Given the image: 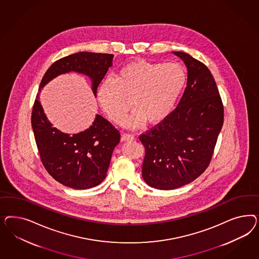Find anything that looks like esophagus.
I'll use <instances>...</instances> for the list:
<instances>
[{"instance_id": "esophagus-1", "label": "esophagus", "mask_w": 259, "mask_h": 259, "mask_svg": "<svg viewBox=\"0 0 259 259\" xmlns=\"http://www.w3.org/2000/svg\"><path fill=\"white\" fill-rule=\"evenodd\" d=\"M121 140L124 141H132L135 140V136L132 134H123L121 137Z\"/></svg>"}]
</instances>
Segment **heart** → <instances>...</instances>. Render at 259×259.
Instances as JSON below:
<instances>
[{
	"label": "heart",
	"instance_id": "1",
	"mask_svg": "<svg viewBox=\"0 0 259 259\" xmlns=\"http://www.w3.org/2000/svg\"><path fill=\"white\" fill-rule=\"evenodd\" d=\"M186 81V71L179 63L134 61L120 67L113 79L102 82L98 100L117 124H123L132 106L136 112L129 124L141 125L144 120L157 124L172 114Z\"/></svg>",
	"mask_w": 259,
	"mask_h": 259
}]
</instances>
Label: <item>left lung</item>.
Instances as JSON below:
<instances>
[{"label": "left lung", "mask_w": 259, "mask_h": 259, "mask_svg": "<svg viewBox=\"0 0 259 259\" xmlns=\"http://www.w3.org/2000/svg\"><path fill=\"white\" fill-rule=\"evenodd\" d=\"M174 54L187 66V87L172 114L140 136L145 148L143 180L160 190L180 188L208 168L224 121L211 71L187 53Z\"/></svg>", "instance_id": "1"}]
</instances>
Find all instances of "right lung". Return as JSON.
I'll return each instance as SVG.
<instances>
[{"mask_svg": "<svg viewBox=\"0 0 259 259\" xmlns=\"http://www.w3.org/2000/svg\"><path fill=\"white\" fill-rule=\"evenodd\" d=\"M114 55L79 52L56 61L41 78L39 90L60 74L76 71L92 79L94 94L112 65ZM36 96L31 124L39 158L48 174L60 183L73 189H89L106 178L113 150L120 134L109 120L97 115L93 125L81 133L69 136L57 130L47 120Z\"/></svg>", "mask_w": 259, "mask_h": 259, "instance_id": "obj_1", "label": "right lung"}]
</instances>
